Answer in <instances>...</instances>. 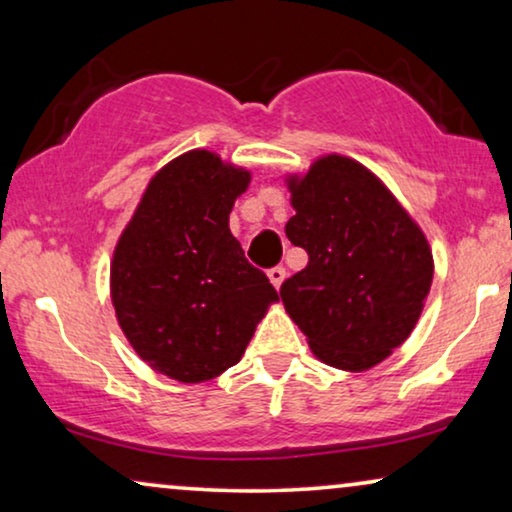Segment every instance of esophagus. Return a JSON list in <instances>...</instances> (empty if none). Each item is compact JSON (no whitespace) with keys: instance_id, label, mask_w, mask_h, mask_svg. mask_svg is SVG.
<instances>
[{"instance_id":"1","label":"esophagus","mask_w":512,"mask_h":512,"mask_svg":"<svg viewBox=\"0 0 512 512\" xmlns=\"http://www.w3.org/2000/svg\"><path fill=\"white\" fill-rule=\"evenodd\" d=\"M268 277H270V282L275 284V289H279V286H282V282L286 279V268H282V265H275V268L268 270Z\"/></svg>"}]
</instances>
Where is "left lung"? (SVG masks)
Segmentation results:
<instances>
[{
  "label": "left lung",
  "mask_w": 512,
  "mask_h": 512,
  "mask_svg": "<svg viewBox=\"0 0 512 512\" xmlns=\"http://www.w3.org/2000/svg\"><path fill=\"white\" fill-rule=\"evenodd\" d=\"M296 214L286 237L307 265L279 289L321 361L368 370L403 345L429 296V242L373 172L345 156L319 158L289 179Z\"/></svg>",
  "instance_id": "obj_1"
}]
</instances>
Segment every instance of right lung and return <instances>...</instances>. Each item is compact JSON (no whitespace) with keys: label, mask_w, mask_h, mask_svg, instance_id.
Returning a JSON list of instances; mask_svg holds the SVG:
<instances>
[{"label":"right lung","mask_w":512,"mask_h":512,"mask_svg":"<svg viewBox=\"0 0 512 512\" xmlns=\"http://www.w3.org/2000/svg\"><path fill=\"white\" fill-rule=\"evenodd\" d=\"M249 172L216 153L167 163L123 230L111 263V300L125 338L172 380H212L242 359L279 293L230 235L228 214Z\"/></svg>","instance_id":"right-lung-1"}]
</instances>
